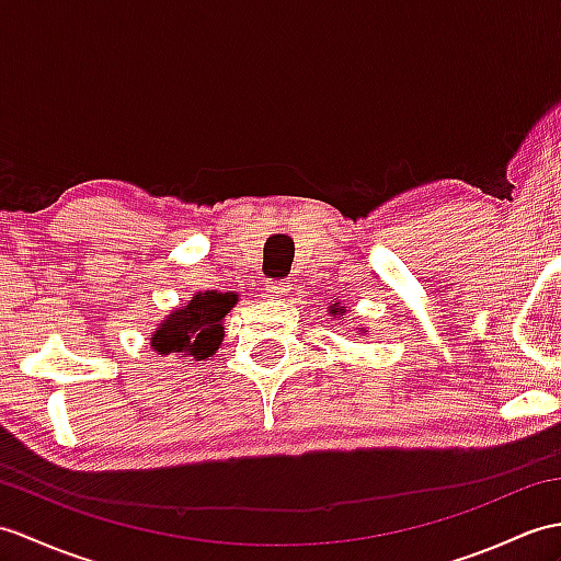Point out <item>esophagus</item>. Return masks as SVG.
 I'll return each instance as SVG.
<instances>
[{
  "label": "esophagus",
  "mask_w": 561,
  "mask_h": 561,
  "mask_svg": "<svg viewBox=\"0 0 561 561\" xmlns=\"http://www.w3.org/2000/svg\"><path fill=\"white\" fill-rule=\"evenodd\" d=\"M289 289H291V284L286 282V279H277V282H267V284H265L267 296H275V298L286 296V294H289Z\"/></svg>",
  "instance_id": "34e87169"
}]
</instances>
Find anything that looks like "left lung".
<instances>
[{"label": "left lung", "mask_w": 561, "mask_h": 561, "mask_svg": "<svg viewBox=\"0 0 561 561\" xmlns=\"http://www.w3.org/2000/svg\"><path fill=\"white\" fill-rule=\"evenodd\" d=\"M342 312H346L344 306H340V304H332V306H330V316L336 318V316H342ZM358 330H360V328H358Z\"/></svg>", "instance_id": "8db88e82"}]
</instances>
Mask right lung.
<instances>
[{
    "instance_id": "obj_1",
    "label": "right lung",
    "mask_w": 561,
    "mask_h": 561,
    "mask_svg": "<svg viewBox=\"0 0 561 561\" xmlns=\"http://www.w3.org/2000/svg\"><path fill=\"white\" fill-rule=\"evenodd\" d=\"M239 301V294L221 291H198L191 296L186 306L169 312L160 328L150 334V346L160 356H179L205 360L225 340L227 312Z\"/></svg>"
}]
</instances>
